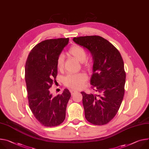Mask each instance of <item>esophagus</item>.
<instances>
[{
	"label": "esophagus",
	"instance_id": "1",
	"mask_svg": "<svg viewBox=\"0 0 149 149\" xmlns=\"http://www.w3.org/2000/svg\"><path fill=\"white\" fill-rule=\"evenodd\" d=\"M70 91H71V93L72 95H73V94H74V93H77V91H75V90H70Z\"/></svg>",
	"mask_w": 149,
	"mask_h": 149
}]
</instances>
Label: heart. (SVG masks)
Instances as JSON below:
<instances>
[{"label": "heart", "mask_w": 149, "mask_h": 149, "mask_svg": "<svg viewBox=\"0 0 149 149\" xmlns=\"http://www.w3.org/2000/svg\"><path fill=\"white\" fill-rule=\"evenodd\" d=\"M68 53L80 62H85L86 64H88L86 61L87 52L83 47L78 45H74L70 49ZM63 57L62 55H61L57 60V67L58 70H62L63 68ZM86 79L87 76L83 73L70 74L64 78V84L66 86L73 89H78L82 86Z\"/></svg>", "instance_id": "heart-1"}]
</instances>
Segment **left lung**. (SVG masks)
Masks as SVG:
<instances>
[{"label":"left lung","mask_w":149,"mask_h":149,"mask_svg":"<svg viewBox=\"0 0 149 149\" xmlns=\"http://www.w3.org/2000/svg\"><path fill=\"white\" fill-rule=\"evenodd\" d=\"M73 41L90 52L93 61L90 84L99 93L81 92L85 117L94 125L106 124L123 100L126 78L123 59L117 49L100 36L74 37Z\"/></svg>","instance_id":"8db88e82"}]
</instances>
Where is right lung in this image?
<instances>
[{
    "mask_svg": "<svg viewBox=\"0 0 149 149\" xmlns=\"http://www.w3.org/2000/svg\"><path fill=\"white\" fill-rule=\"evenodd\" d=\"M69 38L46 40L30 52L25 64V82L29 107L35 118L45 127H55L65 119L66 105L71 93L64 89L61 95L50 93L58 74L57 60Z\"/></svg>",
    "mask_w": 149,
    "mask_h": 149,
    "instance_id": "1",
    "label": "right lung"
}]
</instances>
